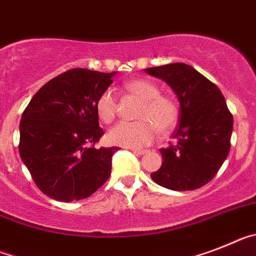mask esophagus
Masks as SVG:
<instances>
[{
  "label": "esophagus",
  "instance_id": "obj_1",
  "mask_svg": "<svg viewBox=\"0 0 256 256\" xmlns=\"http://www.w3.org/2000/svg\"><path fill=\"white\" fill-rule=\"evenodd\" d=\"M131 150H132V152L135 153V154H139V156H143V154H146V152H148V150H136V148H130Z\"/></svg>",
  "mask_w": 256,
  "mask_h": 256
}]
</instances>
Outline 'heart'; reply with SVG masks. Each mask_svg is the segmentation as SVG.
I'll use <instances>...</instances> for the list:
<instances>
[{
  "instance_id": "obj_1",
  "label": "heart",
  "mask_w": 256,
  "mask_h": 256,
  "mask_svg": "<svg viewBox=\"0 0 256 256\" xmlns=\"http://www.w3.org/2000/svg\"><path fill=\"white\" fill-rule=\"evenodd\" d=\"M126 90L139 98L143 104L138 112L139 121L120 122L108 132V142L126 148H142L154 140L158 134L171 130L178 121V106L170 98L160 95L158 88L146 80H132L125 84ZM96 113L106 124L117 113L114 91L106 88L96 99Z\"/></svg>"
}]
</instances>
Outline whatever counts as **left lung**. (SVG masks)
Listing matches in <instances>:
<instances>
[{"instance_id":"left-lung-1","label":"left lung","mask_w":256,"mask_h":256,"mask_svg":"<svg viewBox=\"0 0 256 256\" xmlns=\"http://www.w3.org/2000/svg\"><path fill=\"white\" fill-rule=\"evenodd\" d=\"M165 81L179 102V125L174 143L160 150L162 165L150 174L168 190H193L208 184L226 160L233 117L216 85L184 63L146 68Z\"/></svg>"}]
</instances>
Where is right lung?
<instances>
[{
  "label": "right lung",
  "instance_id": "add662e5",
  "mask_svg": "<svg viewBox=\"0 0 256 256\" xmlns=\"http://www.w3.org/2000/svg\"><path fill=\"white\" fill-rule=\"evenodd\" d=\"M114 74L66 70L42 86L22 114V161L50 198H86L108 180L118 148L90 146L104 134L95 104Z\"/></svg>",
  "mask_w": 256,
  "mask_h": 256
}]
</instances>
